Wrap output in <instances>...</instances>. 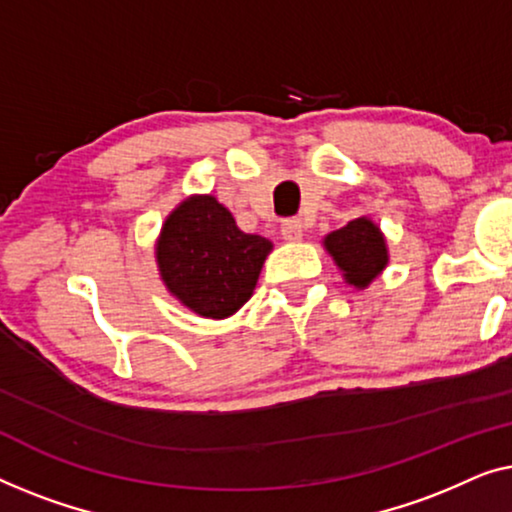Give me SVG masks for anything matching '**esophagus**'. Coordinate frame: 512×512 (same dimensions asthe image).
I'll return each instance as SVG.
<instances>
[{
	"instance_id": "34e87169",
	"label": "esophagus",
	"mask_w": 512,
	"mask_h": 512,
	"mask_svg": "<svg viewBox=\"0 0 512 512\" xmlns=\"http://www.w3.org/2000/svg\"><path fill=\"white\" fill-rule=\"evenodd\" d=\"M280 236H283L287 243H297V241H301V236H304V227H301L299 220L290 218L280 225Z\"/></svg>"
}]
</instances>
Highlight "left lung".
<instances>
[{
	"mask_svg": "<svg viewBox=\"0 0 512 512\" xmlns=\"http://www.w3.org/2000/svg\"><path fill=\"white\" fill-rule=\"evenodd\" d=\"M322 246L334 259L345 283L355 290H366L390 264L383 229L366 215H359L345 227L329 232L322 239Z\"/></svg>",
	"mask_w": 512,
	"mask_h": 512,
	"instance_id": "8db88e82",
	"label": "left lung"
}]
</instances>
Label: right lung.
Instances as JSON below:
<instances>
[{
	"mask_svg": "<svg viewBox=\"0 0 512 512\" xmlns=\"http://www.w3.org/2000/svg\"><path fill=\"white\" fill-rule=\"evenodd\" d=\"M273 243L246 234L213 194H190L167 215L155 241L167 292L199 318L225 320L253 297Z\"/></svg>",
	"mask_w": 512,
	"mask_h": 512,
	"instance_id": "add662e5",
	"label": "right lung"
}]
</instances>
